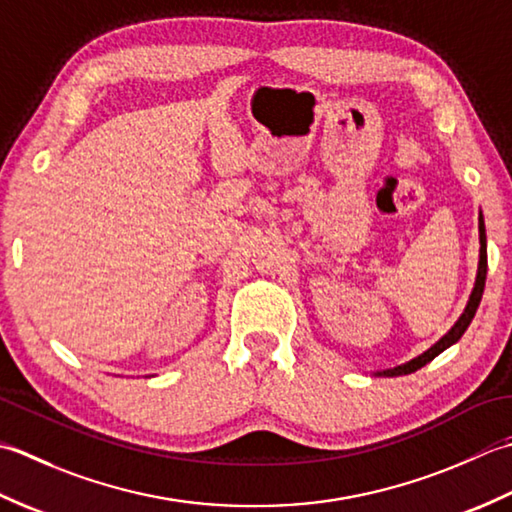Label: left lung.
Wrapping results in <instances>:
<instances>
[{"instance_id":"left-lung-1","label":"left lung","mask_w":512,"mask_h":512,"mask_svg":"<svg viewBox=\"0 0 512 512\" xmlns=\"http://www.w3.org/2000/svg\"><path fill=\"white\" fill-rule=\"evenodd\" d=\"M486 271H488V256H486V227H484V216L479 214V265H477V278H475V287H473V294L468 298V305L464 309V314L460 316V320L455 322L453 329L446 333L442 340H437L429 351H424L422 356L413 358L411 362L400 364V367L395 369H387L378 375H387V378H395V375H406V373H413L417 369H422L424 364H429L433 358L440 356L444 349L451 347L457 340L464 336V331L471 325V320L475 318V311L479 307V302H482V294H484V285H486Z\"/></svg>"}]
</instances>
